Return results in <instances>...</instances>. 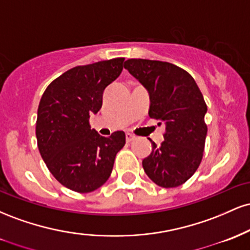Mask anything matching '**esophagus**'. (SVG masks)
Instances as JSON below:
<instances>
[{"label":"esophagus","mask_w":250,"mask_h":250,"mask_svg":"<svg viewBox=\"0 0 250 250\" xmlns=\"http://www.w3.org/2000/svg\"><path fill=\"white\" fill-rule=\"evenodd\" d=\"M125 140H127V142H131V141H134L135 140V136L134 135H131V134H125Z\"/></svg>","instance_id":"1"}]
</instances>
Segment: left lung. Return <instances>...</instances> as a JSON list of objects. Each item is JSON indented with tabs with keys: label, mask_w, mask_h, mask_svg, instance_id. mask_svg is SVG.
<instances>
[{
	"label": "left lung",
	"mask_w": 250,
	"mask_h": 250,
	"mask_svg": "<svg viewBox=\"0 0 250 250\" xmlns=\"http://www.w3.org/2000/svg\"><path fill=\"white\" fill-rule=\"evenodd\" d=\"M125 68L147 88L149 116L166 125L160 146L142 161L149 179L163 188H175L193 176L202 161L207 104L190 74L173 63L130 59Z\"/></svg>",
	"instance_id": "1"
}]
</instances>
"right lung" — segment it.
I'll return each mask as SVG.
<instances>
[{"mask_svg": "<svg viewBox=\"0 0 250 250\" xmlns=\"http://www.w3.org/2000/svg\"><path fill=\"white\" fill-rule=\"evenodd\" d=\"M123 57L79 65L44 90L37 109L36 139L53 176L70 190L90 193L107 182L125 134L103 137L90 129L89 116L102 107L103 91L120 76Z\"/></svg>", "mask_w": 250, "mask_h": 250, "instance_id": "add662e5", "label": "right lung"}]
</instances>
